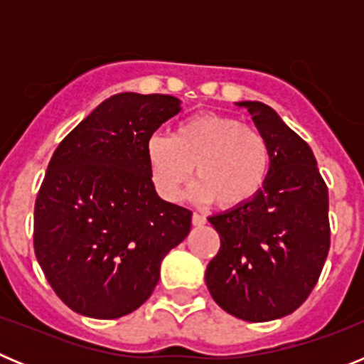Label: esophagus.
Returning a JSON list of instances; mask_svg holds the SVG:
<instances>
[{"instance_id":"34e87169","label":"esophagus","mask_w":364,"mask_h":364,"mask_svg":"<svg viewBox=\"0 0 364 364\" xmlns=\"http://www.w3.org/2000/svg\"><path fill=\"white\" fill-rule=\"evenodd\" d=\"M191 220H193V226H204L205 222H208V218L200 213H193Z\"/></svg>"}]
</instances>
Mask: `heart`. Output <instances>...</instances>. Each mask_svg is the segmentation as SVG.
Segmentation results:
<instances>
[{
	"label": "heart",
	"instance_id": "b5f03b06",
	"mask_svg": "<svg viewBox=\"0 0 364 364\" xmlns=\"http://www.w3.org/2000/svg\"><path fill=\"white\" fill-rule=\"evenodd\" d=\"M146 160L154 188L166 200H178L195 166L193 200H215L224 210H237L264 189L272 149L255 127L204 112L176 124L171 136H151Z\"/></svg>",
	"mask_w": 364,
	"mask_h": 364
}]
</instances>
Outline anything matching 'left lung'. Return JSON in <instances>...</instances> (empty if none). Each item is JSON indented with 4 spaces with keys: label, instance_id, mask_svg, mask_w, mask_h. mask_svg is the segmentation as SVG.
<instances>
[{
    "label": "left lung",
    "instance_id": "left-lung-1",
    "mask_svg": "<svg viewBox=\"0 0 364 364\" xmlns=\"http://www.w3.org/2000/svg\"><path fill=\"white\" fill-rule=\"evenodd\" d=\"M250 112L272 149L264 189L250 204L210 217L220 250L205 269L211 297L250 323L281 319L306 301L330 250L328 188L314 151L262 102Z\"/></svg>",
    "mask_w": 364,
    "mask_h": 364
}]
</instances>
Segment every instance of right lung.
Listing matches in <instances>:
<instances>
[{"mask_svg": "<svg viewBox=\"0 0 364 364\" xmlns=\"http://www.w3.org/2000/svg\"><path fill=\"white\" fill-rule=\"evenodd\" d=\"M182 111L169 95L118 92L54 151L34 205V252L56 295L92 319L140 308L191 211L154 189L146 144Z\"/></svg>", "mask_w": 364, "mask_h": 364, "instance_id": "right-lung-1", "label": "right lung"}]
</instances>
